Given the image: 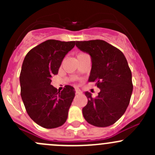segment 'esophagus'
<instances>
[{
	"instance_id": "1",
	"label": "esophagus",
	"mask_w": 155,
	"mask_h": 155,
	"mask_svg": "<svg viewBox=\"0 0 155 155\" xmlns=\"http://www.w3.org/2000/svg\"><path fill=\"white\" fill-rule=\"evenodd\" d=\"M81 93H82V91H81L80 89H79V88L76 89V94H81Z\"/></svg>"
}]
</instances>
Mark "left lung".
<instances>
[{
  "label": "left lung",
  "mask_w": 155,
  "mask_h": 155,
  "mask_svg": "<svg viewBox=\"0 0 155 155\" xmlns=\"http://www.w3.org/2000/svg\"><path fill=\"white\" fill-rule=\"evenodd\" d=\"M76 46L91 58L88 82L101 89L95 98L85 92L87 104L82 114L89 124L105 127L116 122L125 112L133 91L132 73L125 56L104 40L76 41Z\"/></svg>",
  "instance_id": "1"
}]
</instances>
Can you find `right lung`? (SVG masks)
Instances as JSON below:
<instances>
[{
    "label": "right lung",
    "mask_w": 155,
    "mask_h": 155,
    "mask_svg": "<svg viewBox=\"0 0 155 155\" xmlns=\"http://www.w3.org/2000/svg\"><path fill=\"white\" fill-rule=\"evenodd\" d=\"M75 41L48 40L26 54L19 76L21 96L30 118L44 128L63 125L75 97L74 87L66 85L61 91L51 85L64 58Z\"/></svg>",
    "instance_id": "add662e5"
}]
</instances>
